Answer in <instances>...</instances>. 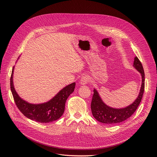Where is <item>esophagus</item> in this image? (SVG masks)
<instances>
[{"mask_svg": "<svg viewBox=\"0 0 157 157\" xmlns=\"http://www.w3.org/2000/svg\"><path fill=\"white\" fill-rule=\"evenodd\" d=\"M89 78L87 76H84L83 77L81 78L80 81H79V83L81 84V85H84V84H86L89 82Z\"/></svg>", "mask_w": 157, "mask_h": 157, "instance_id": "1", "label": "esophagus"}]
</instances>
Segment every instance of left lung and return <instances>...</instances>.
Returning a JSON list of instances; mask_svg holds the SVG:
<instances>
[{"instance_id":"obj_1","label":"left lung","mask_w":157,"mask_h":157,"mask_svg":"<svg viewBox=\"0 0 157 157\" xmlns=\"http://www.w3.org/2000/svg\"><path fill=\"white\" fill-rule=\"evenodd\" d=\"M133 66L141 75L142 85L138 97L132 104L124 108H113L106 105L101 98L96 89H94V94L91 104L92 114L94 117L100 122L107 124H114L122 122L129 118L136 110L139 105L145 88V73L142 64L139 58H134Z\"/></svg>"}]
</instances>
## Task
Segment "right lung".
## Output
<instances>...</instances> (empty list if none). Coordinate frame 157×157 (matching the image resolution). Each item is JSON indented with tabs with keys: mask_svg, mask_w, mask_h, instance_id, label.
<instances>
[{
	"mask_svg": "<svg viewBox=\"0 0 157 157\" xmlns=\"http://www.w3.org/2000/svg\"><path fill=\"white\" fill-rule=\"evenodd\" d=\"M13 70L14 66L10 77V89L14 101L21 113L27 118L40 123H48L59 119L64 111L67 99L75 90L76 83L66 86L47 102L30 104L22 99L15 91L13 82Z\"/></svg>",
	"mask_w": 157,
	"mask_h": 157,
	"instance_id": "obj_1",
	"label": "right lung"
}]
</instances>
